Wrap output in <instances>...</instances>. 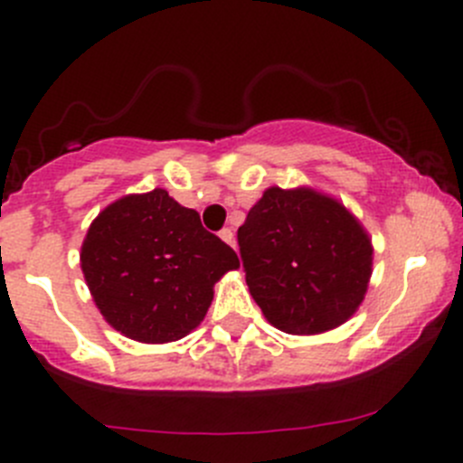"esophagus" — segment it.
<instances>
[{
	"mask_svg": "<svg viewBox=\"0 0 463 463\" xmlns=\"http://www.w3.org/2000/svg\"><path fill=\"white\" fill-rule=\"evenodd\" d=\"M219 237H222V240L226 241V244H231L232 249H235V246H237V244H235V232H232L231 228H223V231L219 232Z\"/></svg>",
	"mask_w": 463,
	"mask_h": 463,
	"instance_id": "obj_1",
	"label": "esophagus"
}]
</instances>
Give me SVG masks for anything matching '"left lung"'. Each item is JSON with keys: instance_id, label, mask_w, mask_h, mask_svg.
<instances>
[{"instance_id": "1", "label": "left lung", "mask_w": 463, "mask_h": 463, "mask_svg": "<svg viewBox=\"0 0 463 463\" xmlns=\"http://www.w3.org/2000/svg\"><path fill=\"white\" fill-rule=\"evenodd\" d=\"M237 241L250 296L287 335L335 330L360 309L369 289V232L341 201L314 187L264 190Z\"/></svg>"}]
</instances>
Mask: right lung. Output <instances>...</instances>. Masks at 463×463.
<instances>
[{
    "label": "right lung",
    "instance_id": "right-lung-1",
    "mask_svg": "<svg viewBox=\"0 0 463 463\" xmlns=\"http://www.w3.org/2000/svg\"><path fill=\"white\" fill-rule=\"evenodd\" d=\"M235 269V250L163 187L112 201L80 244V271L97 309L142 344H169L196 330L214 285Z\"/></svg>",
    "mask_w": 463,
    "mask_h": 463
}]
</instances>
